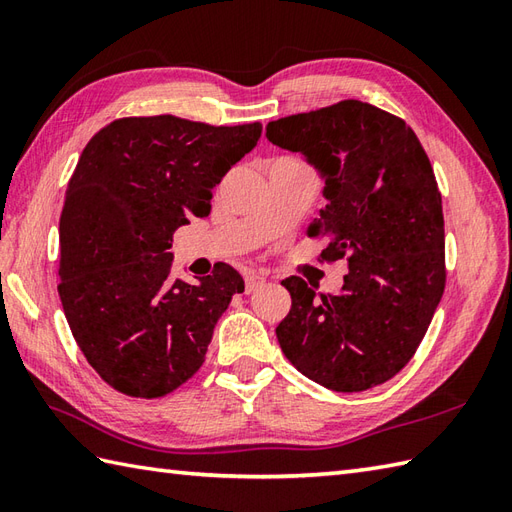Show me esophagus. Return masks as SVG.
I'll return each instance as SVG.
<instances>
[{
	"mask_svg": "<svg viewBox=\"0 0 512 512\" xmlns=\"http://www.w3.org/2000/svg\"><path fill=\"white\" fill-rule=\"evenodd\" d=\"M244 281H246V292L250 295V292H255L259 286H264L266 277L262 273H255V270H248L244 275Z\"/></svg>",
	"mask_w": 512,
	"mask_h": 512,
	"instance_id": "obj_1",
	"label": "esophagus"
}]
</instances>
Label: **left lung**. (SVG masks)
<instances>
[{
	"label": "left lung",
	"instance_id": "1",
	"mask_svg": "<svg viewBox=\"0 0 512 512\" xmlns=\"http://www.w3.org/2000/svg\"><path fill=\"white\" fill-rule=\"evenodd\" d=\"M270 143L299 151L328 200L308 226L325 262L347 259L336 295L301 277L277 339L303 376L332 391H365L396 376L427 332L447 281L442 198L418 136L402 118L347 99L266 125Z\"/></svg>",
	"mask_w": 512,
	"mask_h": 512
}]
</instances>
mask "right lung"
Here are the masks:
<instances>
[{
  "label": "right lung",
  "mask_w": 512,
  "mask_h": 512,
  "mask_svg": "<svg viewBox=\"0 0 512 512\" xmlns=\"http://www.w3.org/2000/svg\"><path fill=\"white\" fill-rule=\"evenodd\" d=\"M262 125L213 127L171 114L118 118L85 145L59 222V297L83 356L107 385L160 398L198 372L244 279L215 264L171 279V237L211 213L213 187Z\"/></svg>",
  "instance_id": "right-lung-1"
}]
</instances>
